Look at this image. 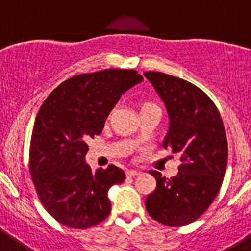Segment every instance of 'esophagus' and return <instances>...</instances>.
Listing matches in <instances>:
<instances>
[{"label": "esophagus", "mask_w": 251, "mask_h": 251, "mask_svg": "<svg viewBox=\"0 0 251 251\" xmlns=\"http://www.w3.org/2000/svg\"><path fill=\"white\" fill-rule=\"evenodd\" d=\"M139 175H141V172H139V171H136V170H128L127 171L128 177H136V176H139Z\"/></svg>", "instance_id": "1"}]
</instances>
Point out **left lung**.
Listing matches in <instances>:
<instances>
[{"instance_id":"left-lung-1","label":"left lung","mask_w":251,"mask_h":251,"mask_svg":"<svg viewBox=\"0 0 251 251\" xmlns=\"http://www.w3.org/2000/svg\"><path fill=\"white\" fill-rule=\"evenodd\" d=\"M166 106L168 130L162 146L178 154V174L166 178L151 171L156 190L146 199L148 214L167 226H182L201 216L220 191L227 165V139L214 101L194 84L146 72Z\"/></svg>"}]
</instances>
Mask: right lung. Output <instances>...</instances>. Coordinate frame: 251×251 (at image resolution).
Here are the masks:
<instances>
[{
	"label": "right lung",
	"instance_id": "add662e5",
	"mask_svg": "<svg viewBox=\"0 0 251 251\" xmlns=\"http://www.w3.org/2000/svg\"><path fill=\"white\" fill-rule=\"evenodd\" d=\"M143 81L136 70L106 69L63 81L35 119L30 174L37 196L63 225L88 229L110 212L108 191L126 178L114 165L93 172L85 162L90 138L100 134L122 94Z\"/></svg>",
	"mask_w": 251,
	"mask_h": 251
}]
</instances>
